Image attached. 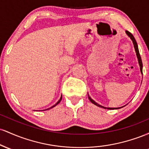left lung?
<instances>
[{"label":"left lung","instance_id":"left-lung-1","mask_svg":"<svg viewBox=\"0 0 149 149\" xmlns=\"http://www.w3.org/2000/svg\"><path fill=\"white\" fill-rule=\"evenodd\" d=\"M125 33L130 38L131 40H132V42H133V44H134V49H135V52H136V57H137V59H138V62H139V66H140V71H141V74H143V73H142V68H143L142 61H141V56H140L139 48H138V45H137V43H136V40H135L134 37L133 36V35L130 33V32H129V31H125ZM88 98H89V100H90V101L92 102V104H95V105L97 106V107H101V108H103V109H120V108H122V107H118V108H107V107H102V106L100 105V104H97V102H95V101L92 100L91 97L89 96V95H88Z\"/></svg>","mask_w":149,"mask_h":149}]
</instances>
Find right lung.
<instances>
[{
    "instance_id": "1",
    "label": "right lung",
    "mask_w": 149,
    "mask_h": 149,
    "mask_svg": "<svg viewBox=\"0 0 149 149\" xmlns=\"http://www.w3.org/2000/svg\"><path fill=\"white\" fill-rule=\"evenodd\" d=\"M61 98H62V96H61V98H60V100H59V101H58V102H57V103H56V104H55V105H54V106H52V107H51L50 108H49V109H46V110H48V109H52V108H53V107H55V106L56 105H57V104H59V102H61Z\"/></svg>"
}]
</instances>
